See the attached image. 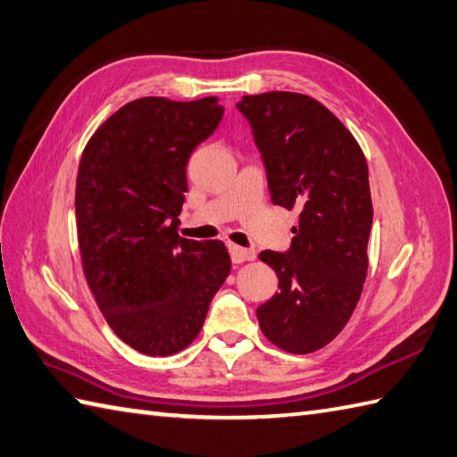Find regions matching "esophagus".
<instances>
[{
    "mask_svg": "<svg viewBox=\"0 0 457 457\" xmlns=\"http://www.w3.org/2000/svg\"><path fill=\"white\" fill-rule=\"evenodd\" d=\"M228 253H230L232 264H242V262H248V260H254V258H256L254 250L240 248V246H237V245H228Z\"/></svg>",
    "mask_w": 457,
    "mask_h": 457,
    "instance_id": "obj_1",
    "label": "esophagus"
}]
</instances>
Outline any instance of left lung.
<instances>
[{"mask_svg": "<svg viewBox=\"0 0 457 457\" xmlns=\"http://www.w3.org/2000/svg\"><path fill=\"white\" fill-rule=\"evenodd\" d=\"M238 110L262 152L272 203L300 211L292 248L260 254L280 290L256 318L276 347L305 355L337 337L359 303L372 225L369 165L355 136L312 96L264 92L242 96Z\"/></svg>", "mask_w": 457, "mask_h": 457, "instance_id": "8db88e82", "label": "left lung"}]
</instances>
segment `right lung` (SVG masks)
Instances as JSON below:
<instances>
[{"mask_svg": "<svg viewBox=\"0 0 457 457\" xmlns=\"http://www.w3.org/2000/svg\"><path fill=\"white\" fill-rule=\"evenodd\" d=\"M222 112L217 96L137 98L92 134L80 157L74 209L82 272L112 331L144 355L191 345L230 272L220 240L177 235L185 167Z\"/></svg>", "mask_w": 457, "mask_h": 457, "instance_id": "1", "label": "right lung"}]
</instances>
